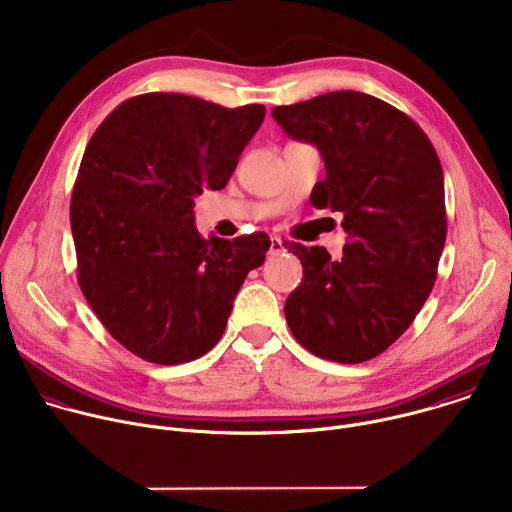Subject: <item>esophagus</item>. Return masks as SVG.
Masks as SVG:
<instances>
[{
	"label": "esophagus",
	"instance_id": "obj_1",
	"mask_svg": "<svg viewBox=\"0 0 512 512\" xmlns=\"http://www.w3.org/2000/svg\"><path fill=\"white\" fill-rule=\"evenodd\" d=\"M283 251H285L283 241H281L279 237H271V239H269V255L275 257V255H281Z\"/></svg>",
	"mask_w": 512,
	"mask_h": 512
}]
</instances>
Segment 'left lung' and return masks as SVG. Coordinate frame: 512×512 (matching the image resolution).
I'll use <instances>...</instances> for the list:
<instances>
[{"instance_id": "left-lung-1", "label": "left lung", "mask_w": 512, "mask_h": 512, "mask_svg": "<svg viewBox=\"0 0 512 512\" xmlns=\"http://www.w3.org/2000/svg\"><path fill=\"white\" fill-rule=\"evenodd\" d=\"M271 115L320 150L326 178L310 200L340 212L348 233L338 261L324 247L285 243L304 267L283 308L287 326L320 358L371 360L433 289L448 233L440 158L411 117L367 93L334 91Z\"/></svg>"}]
</instances>
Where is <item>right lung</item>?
<instances>
[{
  "instance_id": "obj_1",
  "label": "right lung",
  "mask_w": 512,
  "mask_h": 512,
  "mask_svg": "<svg viewBox=\"0 0 512 512\" xmlns=\"http://www.w3.org/2000/svg\"><path fill=\"white\" fill-rule=\"evenodd\" d=\"M263 105L227 109L178 93L123 101L93 133L70 198L83 294L135 356L180 364L221 340L269 237L202 239L194 198L221 190Z\"/></svg>"
}]
</instances>
